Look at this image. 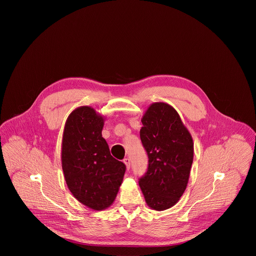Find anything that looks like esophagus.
<instances>
[{
  "label": "esophagus",
  "instance_id": "34e87169",
  "mask_svg": "<svg viewBox=\"0 0 256 256\" xmlns=\"http://www.w3.org/2000/svg\"><path fill=\"white\" fill-rule=\"evenodd\" d=\"M124 163L126 164V169L130 170V158H124Z\"/></svg>",
  "mask_w": 256,
  "mask_h": 256
}]
</instances>
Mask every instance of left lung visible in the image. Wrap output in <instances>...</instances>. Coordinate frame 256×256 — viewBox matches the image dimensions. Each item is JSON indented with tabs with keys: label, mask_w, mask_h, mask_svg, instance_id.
I'll return each instance as SVG.
<instances>
[{
	"label": "left lung",
	"mask_w": 256,
	"mask_h": 256,
	"mask_svg": "<svg viewBox=\"0 0 256 256\" xmlns=\"http://www.w3.org/2000/svg\"><path fill=\"white\" fill-rule=\"evenodd\" d=\"M140 140L149 166L138 184L147 204L170 208L184 194L194 161V142L178 112L165 102L152 103L142 118Z\"/></svg>",
	"instance_id": "1"
}]
</instances>
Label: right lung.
I'll list each match as a JSON object with an SVG mask.
<instances>
[{"label": "right lung", "instance_id": "1", "mask_svg": "<svg viewBox=\"0 0 256 256\" xmlns=\"http://www.w3.org/2000/svg\"><path fill=\"white\" fill-rule=\"evenodd\" d=\"M105 118L80 106L66 118L62 140V167L68 188L84 206L102 210L114 202L126 165L110 155L102 136Z\"/></svg>", "mask_w": 256, "mask_h": 256}]
</instances>
